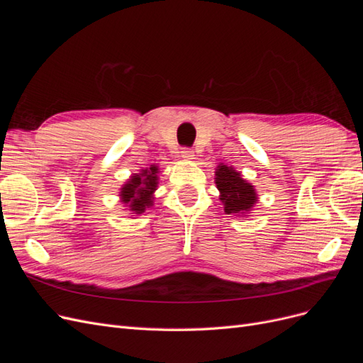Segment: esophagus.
I'll return each instance as SVG.
<instances>
[{
	"instance_id": "34e87169",
	"label": "esophagus",
	"mask_w": 363,
	"mask_h": 363,
	"mask_svg": "<svg viewBox=\"0 0 363 363\" xmlns=\"http://www.w3.org/2000/svg\"><path fill=\"white\" fill-rule=\"evenodd\" d=\"M180 156H182V159L191 162V160L194 159V151H192L191 148H183V150L180 151Z\"/></svg>"
}]
</instances>
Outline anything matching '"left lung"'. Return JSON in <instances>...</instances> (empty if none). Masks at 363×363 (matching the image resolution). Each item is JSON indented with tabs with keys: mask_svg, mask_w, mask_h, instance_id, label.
Segmentation results:
<instances>
[{
	"mask_svg": "<svg viewBox=\"0 0 363 363\" xmlns=\"http://www.w3.org/2000/svg\"><path fill=\"white\" fill-rule=\"evenodd\" d=\"M215 183L219 191V200L224 204L227 215L248 216L250 211L257 203L255 186L242 179L235 168L221 163L215 171Z\"/></svg>",
	"mask_w": 363,
	"mask_h": 363,
	"instance_id": "1",
	"label": "left lung"
}]
</instances>
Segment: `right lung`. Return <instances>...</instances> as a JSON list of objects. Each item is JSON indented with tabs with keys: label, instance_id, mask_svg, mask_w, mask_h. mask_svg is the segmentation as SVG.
<instances>
[{
	"label": "right lung",
	"instance_id": "add662e5",
	"mask_svg": "<svg viewBox=\"0 0 363 363\" xmlns=\"http://www.w3.org/2000/svg\"><path fill=\"white\" fill-rule=\"evenodd\" d=\"M159 168L151 164L147 169H140L139 174H133L121 188V201H123L130 212L136 215L144 213L148 207L152 206L155 194L157 188Z\"/></svg>",
	"mask_w": 363,
	"mask_h": 363
}]
</instances>
